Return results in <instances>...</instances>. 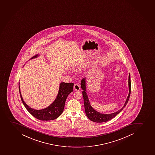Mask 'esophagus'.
Listing matches in <instances>:
<instances>
[{
  "label": "esophagus",
  "instance_id": "obj_1",
  "mask_svg": "<svg viewBox=\"0 0 155 155\" xmlns=\"http://www.w3.org/2000/svg\"><path fill=\"white\" fill-rule=\"evenodd\" d=\"M74 88L76 91H79L80 90V85L78 84H75L74 85Z\"/></svg>",
  "mask_w": 155,
  "mask_h": 155
}]
</instances>
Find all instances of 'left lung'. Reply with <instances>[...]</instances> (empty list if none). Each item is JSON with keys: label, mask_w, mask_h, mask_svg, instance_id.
I'll return each mask as SVG.
<instances>
[{"label": "left lung", "mask_w": 155, "mask_h": 155, "mask_svg": "<svg viewBox=\"0 0 155 155\" xmlns=\"http://www.w3.org/2000/svg\"><path fill=\"white\" fill-rule=\"evenodd\" d=\"M86 81L85 78L82 79L81 82V87L83 90L82 91V95L83 97V100H84V105L85 112L86 114V116L91 121L96 123H103L106 121H108L109 120H111L116 115H117L124 108L128 103V101L129 100L130 94L131 91V80H130V75L129 76V94L128 95L126 101L125 102L124 105L122 108L118 110L117 112H114L113 114H102L97 111L94 110L91 107L90 104L88 97L86 93Z\"/></svg>", "instance_id": "left-lung-1"}]
</instances>
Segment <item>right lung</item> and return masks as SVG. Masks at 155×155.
<instances>
[{
    "mask_svg": "<svg viewBox=\"0 0 155 155\" xmlns=\"http://www.w3.org/2000/svg\"><path fill=\"white\" fill-rule=\"evenodd\" d=\"M38 56V55H36L31 58V59L37 58ZM73 83H61L59 86V91L56 99L49 106L41 110H35L29 107L23 100L20 91L19 86V89L21 100L27 111L33 117L38 120H50L56 119L64 111L66 99L68 95L73 91Z\"/></svg>",
    "mask_w": 155,
    "mask_h": 155,
    "instance_id": "obj_1",
    "label": "right lung"
}]
</instances>
